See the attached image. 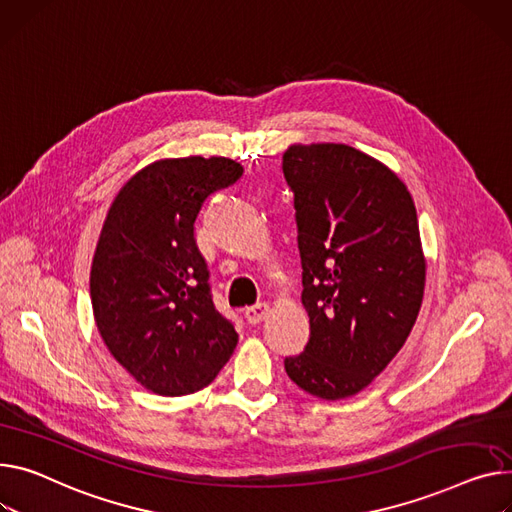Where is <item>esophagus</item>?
I'll use <instances>...</instances> for the list:
<instances>
[{
    "label": "esophagus",
    "mask_w": 512,
    "mask_h": 512,
    "mask_svg": "<svg viewBox=\"0 0 512 512\" xmlns=\"http://www.w3.org/2000/svg\"><path fill=\"white\" fill-rule=\"evenodd\" d=\"M269 315V306L267 304H255V306H249V309H245V319L251 323V325H259L261 321H265Z\"/></svg>",
    "instance_id": "1"
}]
</instances>
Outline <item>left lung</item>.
<instances>
[{
  "mask_svg": "<svg viewBox=\"0 0 512 512\" xmlns=\"http://www.w3.org/2000/svg\"><path fill=\"white\" fill-rule=\"evenodd\" d=\"M282 168L311 323L309 344L284 368L319 399L352 397L395 358L420 313L426 259L414 199L389 166L346 144H292Z\"/></svg>",
  "mask_w": 512,
  "mask_h": 512,
  "instance_id": "obj_1",
  "label": "left lung"
}]
</instances>
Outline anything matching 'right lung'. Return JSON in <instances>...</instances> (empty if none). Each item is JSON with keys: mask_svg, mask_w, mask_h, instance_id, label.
<instances>
[{"mask_svg": "<svg viewBox=\"0 0 512 512\" xmlns=\"http://www.w3.org/2000/svg\"><path fill=\"white\" fill-rule=\"evenodd\" d=\"M241 177L243 166L224 156L156 160L121 187L102 224L94 321L111 356L156 395L208 387L236 348L193 230L203 201Z\"/></svg>", "mask_w": 512, "mask_h": 512, "instance_id": "right-lung-1", "label": "right lung"}]
</instances>
